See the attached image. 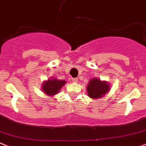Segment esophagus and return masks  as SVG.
<instances>
[{"mask_svg":"<svg viewBox=\"0 0 146 146\" xmlns=\"http://www.w3.org/2000/svg\"><path fill=\"white\" fill-rule=\"evenodd\" d=\"M72 80H73V81L74 82V83H77V82H78V78H73L72 79Z\"/></svg>","mask_w":146,"mask_h":146,"instance_id":"1","label":"esophagus"}]
</instances>
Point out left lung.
Here are the masks:
<instances>
[{"label": "left lung", "instance_id": "left-lung-1", "mask_svg": "<svg viewBox=\"0 0 146 146\" xmlns=\"http://www.w3.org/2000/svg\"><path fill=\"white\" fill-rule=\"evenodd\" d=\"M110 90V85L108 82L102 81L99 78L90 79L87 86L88 95L91 98L103 97Z\"/></svg>", "mask_w": 146, "mask_h": 146}]
</instances>
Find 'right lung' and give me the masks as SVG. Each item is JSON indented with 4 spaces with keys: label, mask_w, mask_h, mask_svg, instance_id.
<instances>
[{
    "label": "right lung",
    "mask_w": 146,
    "mask_h": 146,
    "mask_svg": "<svg viewBox=\"0 0 146 146\" xmlns=\"http://www.w3.org/2000/svg\"><path fill=\"white\" fill-rule=\"evenodd\" d=\"M66 80H58L52 78V79H48L45 81L42 85L41 88L45 94L53 96L60 91V88L66 84Z\"/></svg>",
    "instance_id": "right-lung-1"
}]
</instances>
